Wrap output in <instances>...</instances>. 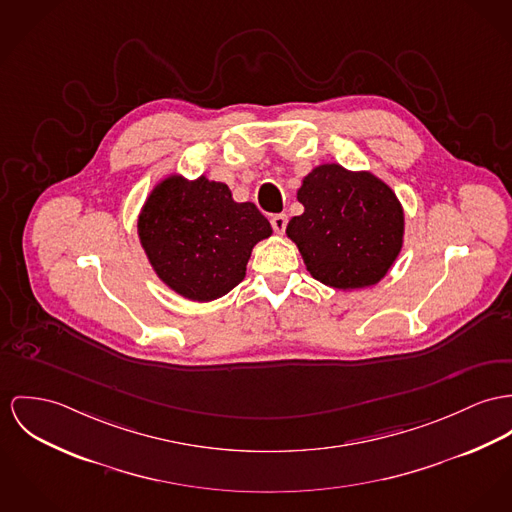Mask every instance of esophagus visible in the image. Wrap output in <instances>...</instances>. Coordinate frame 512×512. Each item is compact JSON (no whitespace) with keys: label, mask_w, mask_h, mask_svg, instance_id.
<instances>
[{"label":"esophagus","mask_w":512,"mask_h":512,"mask_svg":"<svg viewBox=\"0 0 512 512\" xmlns=\"http://www.w3.org/2000/svg\"><path fill=\"white\" fill-rule=\"evenodd\" d=\"M286 224H288L286 214H275V216L271 218V226H273V230H275L276 234H284Z\"/></svg>","instance_id":"1"}]
</instances>
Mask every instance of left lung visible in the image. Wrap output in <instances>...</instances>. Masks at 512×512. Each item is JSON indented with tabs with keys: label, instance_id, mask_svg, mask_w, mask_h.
<instances>
[{
	"label": "left lung",
	"instance_id": "8db88e82",
	"mask_svg": "<svg viewBox=\"0 0 512 512\" xmlns=\"http://www.w3.org/2000/svg\"><path fill=\"white\" fill-rule=\"evenodd\" d=\"M304 212L286 226L306 269L351 292L378 284L403 247L405 212L392 187L370 171L321 163L296 193Z\"/></svg>",
	"mask_w": 512,
	"mask_h": 512
}]
</instances>
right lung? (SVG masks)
<instances>
[{
    "mask_svg": "<svg viewBox=\"0 0 512 512\" xmlns=\"http://www.w3.org/2000/svg\"><path fill=\"white\" fill-rule=\"evenodd\" d=\"M138 239L159 280L191 302H212L237 286L253 247L273 236L253 202H236L206 175L159 179L138 214Z\"/></svg>",
    "mask_w": 512,
    "mask_h": 512,
    "instance_id": "right-lung-1",
    "label": "right lung"
}]
</instances>
